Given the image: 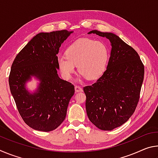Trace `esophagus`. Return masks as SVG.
Returning a JSON list of instances; mask_svg holds the SVG:
<instances>
[{
    "mask_svg": "<svg viewBox=\"0 0 158 158\" xmlns=\"http://www.w3.org/2000/svg\"><path fill=\"white\" fill-rule=\"evenodd\" d=\"M74 89H75L76 92H80V91H81V90H82V88L80 86V85H76L75 87H74Z\"/></svg>",
    "mask_w": 158,
    "mask_h": 158,
    "instance_id": "1",
    "label": "esophagus"
}]
</instances>
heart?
I'll return each mask as SVG.
<instances>
[{"instance_id": "obj_1", "label": "heart", "mask_w": 158, "mask_h": 158, "mask_svg": "<svg viewBox=\"0 0 158 158\" xmlns=\"http://www.w3.org/2000/svg\"><path fill=\"white\" fill-rule=\"evenodd\" d=\"M65 55L58 58V65L63 76L70 79L77 65V70L89 79H95L105 70L109 58V49L101 40L83 39L70 45Z\"/></svg>"}]
</instances>
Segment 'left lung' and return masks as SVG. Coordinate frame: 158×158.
<instances>
[{
	"label": "left lung",
	"instance_id": "1",
	"mask_svg": "<svg viewBox=\"0 0 158 158\" xmlns=\"http://www.w3.org/2000/svg\"><path fill=\"white\" fill-rule=\"evenodd\" d=\"M109 39L111 56L106 70L94 84L84 87L89 120L99 129L112 130L135 112L140 98L144 66L138 53L120 37L96 30L89 33Z\"/></svg>",
	"mask_w": 158,
	"mask_h": 158
}]
</instances>
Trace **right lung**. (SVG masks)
<instances>
[{
  "mask_svg": "<svg viewBox=\"0 0 158 158\" xmlns=\"http://www.w3.org/2000/svg\"><path fill=\"white\" fill-rule=\"evenodd\" d=\"M72 33L61 30L36 35L12 64L9 75L10 91L23 121L34 130L52 131L65 118L74 86L58 76L56 55L61 44ZM31 76L41 80L34 94L25 89V83Z\"/></svg>",
  "mask_w": 158,
  "mask_h": 158,
  "instance_id": "obj_1",
  "label": "right lung"
}]
</instances>
